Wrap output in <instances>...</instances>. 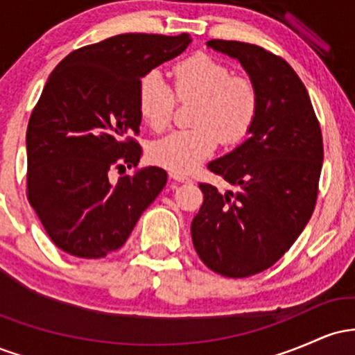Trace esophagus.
<instances>
[{"label": "esophagus", "mask_w": 355, "mask_h": 355, "mask_svg": "<svg viewBox=\"0 0 355 355\" xmlns=\"http://www.w3.org/2000/svg\"><path fill=\"white\" fill-rule=\"evenodd\" d=\"M170 178H172V180H175V182H180V183H189V182H191L189 177H185V175H180V173H170Z\"/></svg>", "instance_id": "obj_1"}]
</instances>
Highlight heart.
<instances>
[{"label": "heart", "mask_w": 355, "mask_h": 355, "mask_svg": "<svg viewBox=\"0 0 355 355\" xmlns=\"http://www.w3.org/2000/svg\"><path fill=\"white\" fill-rule=\"evenodd\" d=\"M172 80L173 89L160 73L148 71L138 83V113L155 132L168 128L177 101H195L190 115L193 128L150 145L148 155L155 165L173 173H189L207 160L218 144L235 146L250 135L260 103L250 80L234 76L227 64L205 53L175 63Z\"/></svg>", "instance_id": "heart-1"}]
</instances>
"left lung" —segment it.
I'll return each mask as SVG.
<instances>
[{
	"label": "left lung",
	"mask_w": 355,
	"mask_h": 355,
	"mask_svg": "<svg viewBox=\"0 0 355 355\" xmlns=\"http://www.w3.org/2000/svg\"><path fill=\"white\" fill-rule=\"evenodd\" d=\"M207 46L242 63L260 103L250 137L207 165L235 191L200 183L191 240L210 270L243 279L274 266L302 234L315 209L324 145L307 89L287 61L250 43Z\"/></svg>",
	"instance_id": "1"
}]
</instances>
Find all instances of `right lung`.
<instances>
[{
  "instance_id": "obj_1",
  "label": "right lung",
  "mask_w": 355,
  "mask_h": 355,
  "mask_svg": "<svg viewBox=\"0 0 355 355\" xmlns=\"http://www.w3.org/2000/svg\"><path fill=\"white\" fill-rule=\"evenodd\" d=\"M190 42L187 33L116 35L71 51L48 78L26 130V197L67 254L101 259L118 250L164 190L166 172L158 166L116 184L107 173L140 162L133 135L141 76Z\"/></svg>"
}]
</instances>
